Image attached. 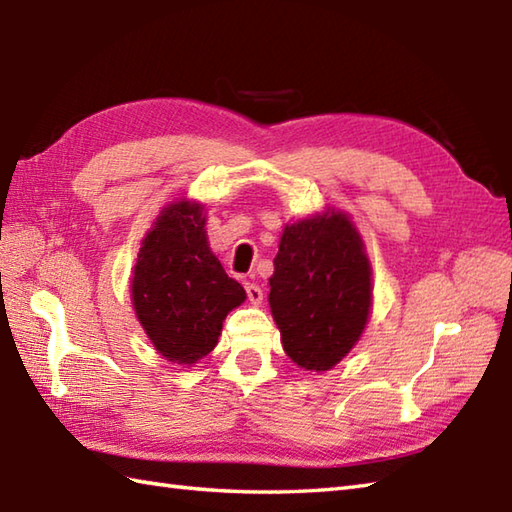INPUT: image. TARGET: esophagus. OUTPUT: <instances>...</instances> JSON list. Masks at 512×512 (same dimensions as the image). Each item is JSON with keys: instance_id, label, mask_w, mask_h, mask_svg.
I'll list each match as a JSON object with an SVG mask.
<instances>
[{"instance_id": "34e87169", "label": "esophagus", "mask_w": 512, "mask_h": 512, "mask_svg": "<svg viewBox=\"0 0 512 512\" xmlns=\"http://www.w3.org/2000/svg\"><path fill=\"white\" fill-rule=\"evenodd\" d=\"M246 297H248L250 303H255V306H259V303H262V299H264V292H262V288H259L257 284H246Z\"/></svg>"}]
</instances>
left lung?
<instances>
[{"label":"left lung","instance_id":"left-lung-1","mask_svg":"<svg viewBox=\"0 0 512 512\" xmlns=\"http://www.w3.org/2000/svg\"><path fill=\"white\" fill-rule=\"evenodd\" d=\"M270 284V312L284 352L325 372L361 339L372 310V266L350 217L339 211L284 228Z\"/></svg>","mask_w":512,"mask_h":512}]
</instances>
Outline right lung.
Wrapping results in <instances>:
<instances>
[{"label":"right lung","mask_w":512,"mask_h":512,"mask_svg":"<svg viewBox=\"0 0 512 512\" xmlns=\"http://www.w3.org/2000/svg\"><path fill=\"white\" fill-rule=\"evenodd\" d=\"M204 206L180 200L160 211L132 275L136 317L160 356L193 365L217 345L226 314L244 303L206 242Z\"/></svg>","instance_id":"right-lung-1"}]
</instances>
